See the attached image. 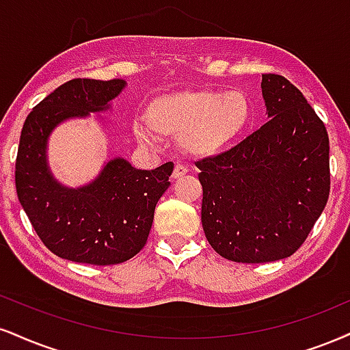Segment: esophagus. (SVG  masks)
<instances>
[{"mask_svg": "<svg viewBox=\"0 0 350 350\" xmlns=\"http://www.w3.org/2000/svg\"><path fill=\"white\" fill-rule=\"evenodd\" d=\"M186 174H187V167L183 166V164H176L174 171H172V179H179Z\"/></svg>", "mask_w": 350, "mask_h": 350, "instance_id": "obj_1", "label": "esophagus"}]
</instances>
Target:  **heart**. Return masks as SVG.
<instances>
[{"instance_id": "b5f03b06", "label": "heart", "mask_w": 350, "mask_h": 350, "mask_svg": "<svg viewBox=\"0 0 350 350\" xmlns=\"http://www.w3.org/2000/svg\"><path fill=\"white\" fill-rule=\"evenodd\" d=\"M252 117V100L243 91L179 90L146 104V129L137 127L135 135L142 143H148L151 135L158 140H179L189 157L212 158L241 140Z\"/></svg>"}]
</instances>
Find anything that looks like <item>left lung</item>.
Returning <instances> with one entry per match:
<instances>
[{
	"label": "left lung",
	"mask_w": 350,
	"mask_h": 350,
	"mask_svg": "<svg viewBox=\"0 0 350 350\" xmlns=\"http://www.w3.org/2000/svg\"><path fill=\"white\" fill-rule=\"evenodd\" d=\"M269 122L246 140L197 161L202 226L210 246L234 262L292 256L329 197V138L287 78L262 75Z\"/></svg>",
	"instance_id": "1"
}]
</instances>
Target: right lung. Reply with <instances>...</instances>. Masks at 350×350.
Here are the masks:
<instances>
[{"label": "right lung", "mask_w": 350, "mask_h": 350, "mask_svg": "<svg viewBox=\"0 0 350 350\" xmlns=\"http://www.w3.org/2000/svg\"><path fill=\"white\" fill-rule=\"evenodd\" d=\"M124 79H71L29 113L16 158V191L42 243L58 258L94 266L133 258L148 239L154 207L171 186L174 164L137 170L127 159H107L91 183L68 187L49 166V138L70 119L106 112L124 91Z\"/></svg>", "instance_id": "obj_1"}]
</instances>
